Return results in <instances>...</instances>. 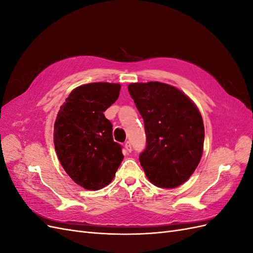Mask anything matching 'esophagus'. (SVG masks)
Wrapping results in <instances>:
<instances>
[{
  "label": "esophagus",
  "instance_id": "1",
  "mask_svg": "<svg viewBox=\"0 0 253 253\" xmlns=\"http://www.w3.org/2000/svg\"><path fill=\"white\" fill-rule=\"evenodd\" d=\"M125 148H126V150L127 152H132V144H131V142L126 141V142L125 143Z\"/></svg>",
  "mask_w": 253,
  "mask_h": 253
}]
</instances>
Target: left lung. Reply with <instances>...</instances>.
<instances>
[{
	"instance_id": "left-lung-1",
	"label": "left lung",
	"mask_w": 253,
	"mask_h": 253,
	"mask_svg": "<svg viewBox=\"0 0 253 253\" xmlns=\"http://www.w3.org/2000/svg\"><path fill=\"white\" fill-rule=\"evenodd\" d=\"M144 121L147 148L139 162L150 182L173 189L186 182L201 162L205 127L196 104L177 87L158 81L128 84Z\"/></svg>"
}]
</instances>
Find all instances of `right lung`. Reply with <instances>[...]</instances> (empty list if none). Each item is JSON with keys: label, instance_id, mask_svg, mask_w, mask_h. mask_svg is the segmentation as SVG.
Masks as SVG:
<instances>
[{"label": "right lung", "instance_id": "right-lung-1", "mask_svg": "<svg viewBox=\"0 0 253 253\" xmlns=\"http://www.w3.org/2000/svg\"><path fill=\"white\" fill-rule=\"evenodd\" d=\"M120 88L119 83L83 84L71 91L58 113L53 126L57 156L68 176L86 190L108 186L124 159L103 114L117 100Z\"/></svg>", "mask_w": 253, "mask_h": 253}]
</instances>
